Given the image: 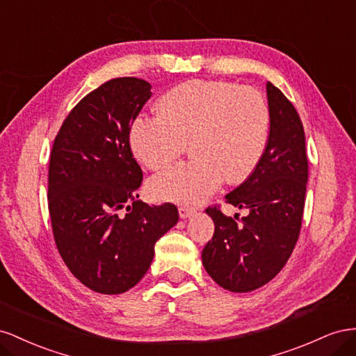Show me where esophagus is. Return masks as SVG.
I'll return each mask as SVG.
<instances>
[{"label": "esophagus", "mask_w": 356, "mask_h": 356, "mask_svg": "<svg viewBox=\"0 0 356 356\" xmlns=\"http://www.w3.org/2000/svg\"><path fill=\"white\" fill-rule=\"evenodd\" d=\"M195 210L194 209H189V207H179V216L180 219H188L192 215H194Z\"/></svg>", "instance_id": "obj_1"}]
</instances>
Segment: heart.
I'll use <instances>...</instances> for the list:
<instances>
[{
  "label": "heart",
  "mask_w": 356,
  "mask_h": 356,
  "mask_svg": "<svg viewBox=\"0 0 356 356\" xmlns=\"http://www.w3.org/2000/svg\"><path fill=\"white\" fill-rule=\"evenodd\" d=\"M155 118L129 128L134 156L150 170L171 164L189 143L191 161L159 172L149 184L158 201L197 206L227 184L245 181L267 147L270 110L255 89L223 80H189L156 103Z\"/></svg>",
  "instance_id": "b5f03b06"
}]
</instances>
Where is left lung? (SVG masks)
<instances>
[{"instance_id": "1", "label": "left lung", "mask_w": 356, "mask_h": 356, "mask_svg": "<svg viewBox=\"0 0 356 356\" xmlns=\"http://www.w3.org/2000/svg\"><path fill=\"white\" fill-rule=\"evenodd\" d=\"M270 134L257 170L225 195L228 204L246 209L236 219L209 207L215 234L202 249V266L219 286L250 292L285 267L300 236L309 177L306 137L291 101L267 82Z\"/></svg>"}]
</instances>
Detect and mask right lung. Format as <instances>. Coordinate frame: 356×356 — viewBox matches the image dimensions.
Segmentation results:
<instances>
[{
  "mask_svg": "<svg viewBox=\"0 0 356 356\" xmlns=\"http://www.w3.org/2000/svg\"><path fill=\"white\" fill-rule=\"evenodd\" d=\"M150 89L137 77L101 85L70 111L50 154L47 198L56 248L77 280L107 296L143 279L155 243L179 220L175 204L137 200L143 172L129 147V128Z\"/></svg>",
  "mask_w": 356,
  "mask_h": 356,
  "instance_id": "add662e5",
  "label": "right lung"
}]
</instances>
